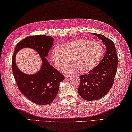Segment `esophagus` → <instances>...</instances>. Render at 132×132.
Wrapping results in <instances>:
<instances>
[{"instance_id": "obj_1", "label": "esophagus", "mask_w": 132, "mask_h": 132, "mask_svg": "<svg viewBox=\"0 0 132 132\" xmlns=\"http://www.w3.org/2000/svg\"><path fill=\"white\" fill-rule=\"evenodd\" d=\"M64 77H65V78H70V76H69V75H65V76H64Z\"/></svg>"}]
</instances>
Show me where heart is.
<instances>
[{
    "label": "heart",
    "mask_w": 132,
    "mask_h": 132,
    "mask_svg": "<svg viewBox=\"0 0 132 132\" xmlns=\"http://www.w3.org/2000/svg\"><path fill=\"white\" fill-rule=\"evenodd\" d=\"M102 47L97 41L87 39L70 41L53 50L51 57L56 68L62 69L70 62L71 65L64 69L65 73H74L78 69L82 73L91 71L97 65L102 55Z\"/></svg>",
    "instance_id": "1"
}]
</instances>
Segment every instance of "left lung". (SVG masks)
Instances as JSON below:
<instances>
[{"mask_svg": "<svg viewBox=\"0 0 132 132\" xmlns=\"http://www.w3.org/2000/svg\"><path fill=\"white\" fill-rule=\"evenodd\" d=\"M101 39L106 51L101 62L91 71L79 76L78 92L87 101L98 100L107 94L113 85L116 75L118 57L114 43L104 35L92 34Z\"/></svg>", "mask_w": 132, "mask_h": 132, "instance_id": "1", "label": "left lung"}]
</instances>
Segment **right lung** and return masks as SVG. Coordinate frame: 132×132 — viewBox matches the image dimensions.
Returning a JSON list of instances; mask_svg holds the SVG:
<instances>
[{
	"label": "right lung",
	"instance_id": "right-lung-1",
	"mask_svg": "<svg viewBox=\"0 0 132 132\" xmlns=\"http://www.w3.org/2000/svg\"><path fill=\"white\" fill-rule=\"evenodd\" d=\"M54 38L46 35H35L24 38L15 46L12 56V71L20 91L34 103L47 105L52 102L58 92L60 82L65 79L64 76L46 60L53 46ZM24 47L36 50L40 55L42 66L34 75H26L18 69L15 63L18 51Z\"/></svg>",
	"mask_w": 132,
	"mask_h": 132
}]
</instances>
